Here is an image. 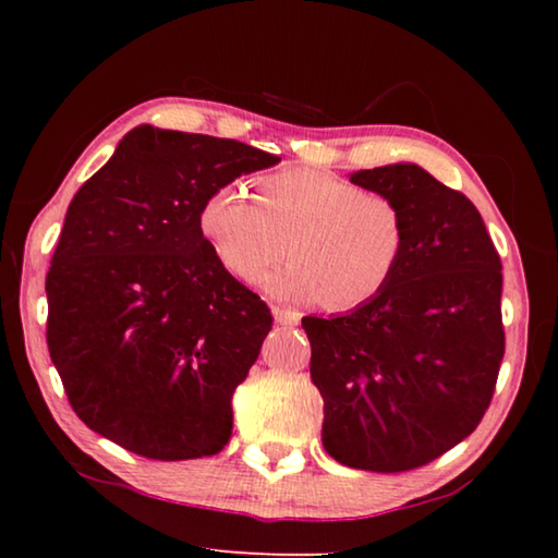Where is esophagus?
Masks as SVG:
<instances>
[{
	"label": "esophagus",
	"instance_id": "1",
	"mask_svg": "<svg viewBox=\"0 0 558 558\" xmlns=\"http://www.w3.org/2000/svg\"><path fill=\"white\" fill-rule=\"evenodd\" d=\"M272 317H276V323L290 325V327L300 323L298 310H290V307H282V305H272Z\"/></svg>",
	"mask_w": 558,
	"mask_h": 558
}]
</instances>
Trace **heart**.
<instances>
[{
	"label": "heart",
	"mask_w": 558,
	"mask_h": 558,
	"mask_svg": "<svg viewBox=\"0 0 558 558\" xmlns=\"http://www.w3.org/2000/svg\"><path fill=\"white\" fill-rule=\"evenodd\" d=\"M196 226L214 258L245 286L286 256L288 241L292 260L266 290L323 300L337 313L379 298L409 251V223L393 196L305 167L258 179L256 202L239 184L214 189Z\"/></svg>",
	"instance_id": "heart-1"
}]
</instances>
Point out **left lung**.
<instances>
[{
    "label": "left lung",
    "instance_id": "1",
    "mask_svg": "<svg viewBox=\"0 0 558 558\" xmlns=\"http://www.w3.org/2000/svg\"><path fill=\"white\" fill-rule=\"evenodd\" d=\"M349 182L393 196L409 251L391 286L337 317H302L323 393V446L356 470L403 472L465 440L505 356L502 263L465 194L413 162Z\"/></svg>",
    "mask_w": 558,
    "mask_h": 558
}]
</instances>
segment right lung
<instances>
[{
  "instance_id": "1",
  "label": "right lung",
  "mask_w": 558,
  "mask_h": 558,
  "mask_svg": "<svg viewBox=\"0 0 558 558\" xmlns=\"http://www.w3.org/2000/svg\"><path fill=\"white\" fill-rule=\"evenodd\" d=\"M251 145L140 125L65 211L49 298L51 362L78 418L153 460L216 456L272 317L196 216L214 189L278 165Z\"/></svg>"
}]
</instances>
